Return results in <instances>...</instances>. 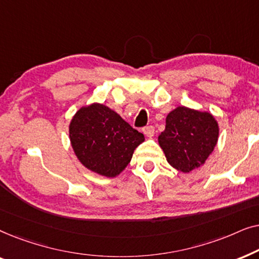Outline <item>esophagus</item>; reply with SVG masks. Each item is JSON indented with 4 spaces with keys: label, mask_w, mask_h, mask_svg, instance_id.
I'll return each instance as SVG.
<instances>
[{
    "label": "esophagus",
    "mask_w": 259,
    "mask_h": 259,
    "mask_svg": "<svg viewBox=\"0 0 259 259\" xmlns=\"http://www.w3.org/2000/svg\"><path fill=\"white\" fill-rule=\"evenodd\" d=\"M143 132L146 137L152 138L154 136V127L153 126H146L143 128Z\"/></svg>",
    "instance_id": "1"
}]
</instances>
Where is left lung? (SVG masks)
Listing matches in <instances>:
<instances>
[{
	"instance_id": "obj_1",
	"label": "left lung",
	"mask_w": 259,
	"mask_h": 259,
	"mask_svg": "<svg viewBox=\"0 0 259 259\" xmlns=\"http://www.w3.org/2000/svg\"><path fill=\"white\" fill-rule=\"evenodd\" d=\"M218 136V122L211 113L179 106L166 116L165 131L158 141L168 164L189 173L205 164Z\"/></svg>"
}]
</instances>
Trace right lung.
<instances>
[{"label":"right lung","instance_id":"1","mask_svg":"<svg viewBox=\"0 0 259 259\" xmlns=\"http://www.w3.org/2000/svg\"><path fill=\"white\" fill-rule=\"evenodd\" d=\"M69 139L81 164L98 175L114 178L145 140L118 113L102 104L83 106L69 123Z\"/></svg>","mask_w":259,"mask_h":259}]
</instances>
